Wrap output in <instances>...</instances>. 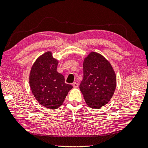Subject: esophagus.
<instances>
[{"label": "esophagus", "mask_w": 148, "mask_h": 148, "mask_svg": "<svg viewBox=\"0 0 148 148\" xmlns=\"http://www.w3.org/2000/svg\"><path fill=\"white\" fill-rule=\"evenodd\" d=\"M72 86L74 88H78V83L76 82H74L73 84H72Z\"/></svg>", "instance_id": "34e87169"}]
</instances>
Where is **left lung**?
Segmentation results:
<instances>
[{
  "label": "left lung",
  "instance_id": "obj_1",
  "mask_svg": "<svg viewBox=\"0 0 148 148\" xmlns=\"http://www.w3.org/2000/svg\"><path fill=\"white\" fill-rule=\"evenodd\" d=\"M83 79L79 89L86 104L92 109L106 105L114 95L116 76L112 65L104 56L95 51L83 59Z\"/></svg>",
  "mask_w": 148,
  "mask_h": 148
}]
</instances>
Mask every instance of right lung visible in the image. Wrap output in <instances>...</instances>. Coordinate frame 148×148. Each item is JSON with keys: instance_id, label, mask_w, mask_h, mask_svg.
<instances>
[{"instance_id": "1", "label": "right lung", "mask_w": 148, "mask_h": 148, "mask_svg": "<svg viewBox=\"0 0 148 148\" xmlns=\"http://www.w3.org/2000/svg\"><path fill=\"white\" fill-rule=\"evenodd\" d=\"M58 60L51 51H46L34 62L29 74V84L35 99L40 105L55 109L62 105L73 86L65 83L64 76L57 71Z\"/></svg>"}]
</instances>
